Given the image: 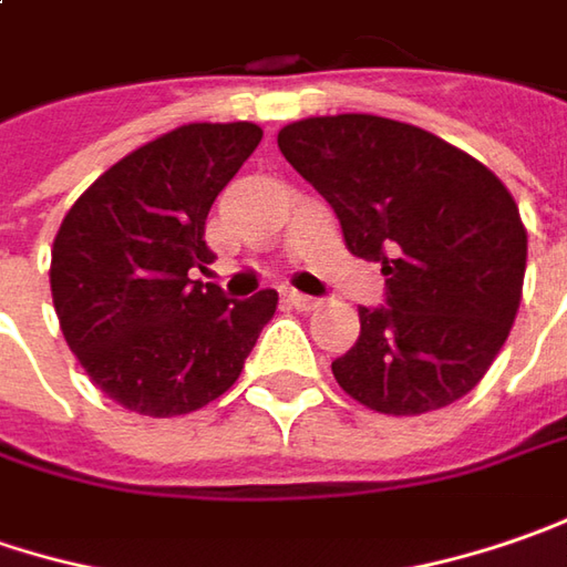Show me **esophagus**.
Wrapping results in <instances>:
<instances>
[{
  "mask_svg": "<svg viewBox=\"0 0 567 567\" xmlns=\"http://www.w3.org/2000/svg\"><path fill=\"white\" fill-rule=\"evenodd\" d=\"M285 301L291 305L295 310H317L320 308V301L317 298H310V295H301V291H285Z\"/></svg>",
  "mask_w": 567,
  "mask_h": 567,
  "instance_id": "34e87169",
  "label": "esophagus"
}]
</instances>
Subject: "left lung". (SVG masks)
<instances>
[{
  "label": "left lung",
  "instance_id": "left-lung-1",
  "mask_svg": "<svg viewBox=\"0 0 567 567\" xmlns=\"http://www.w3.org/2000/svg\"><path fill=\"white\" fill-rule=\"evenodd\" d=\"M279 148L330 203L346 247L386 279V308H358L361 332L332 361L336 383L383 415L466 396L524 295L527 228L507 186L463 148L374 113L288 123Z\"/></svg>",
  "mask_w": 567,
  "mask_h": 567
}]
</instances>
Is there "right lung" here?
I'll use <instances>...</instances> for the list:
<instances>
[{"instance_id":"obj_1","label":"right lung","mask_w":567,"mask_h":567,"mask_svg":"<svg viewBox=\"0 0 567 567\" xmlns=\"http://www.w3.org/2000/svg\"><path fill=\"white\" fill-rule=\"evenodd\" d=\"M259 138L257 123L177 126L107 167L62 218L50 259L60 330L91 383L130 412L209 406L276 313L272 288L231 305L189 279L212 262V203Z\"/></svg>"}]
</instances>
